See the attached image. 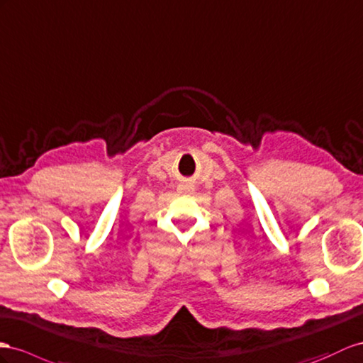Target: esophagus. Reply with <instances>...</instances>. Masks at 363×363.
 <instances>
[{"instance_id":"obj_1","label":"esophagus","mask_w":363,"mask_h":363,"mask_svg":"<svg viewBox=\"0 0 363 363\" xmlns=\"http://www.w3.org/2000/svg\"><path fill=\"white\" fill-rule=\"evenodd\" d=\"M178 191L179 193H191L193 191V187L190 184H181L178 187Z\"/></svg>"}]
</instances>
